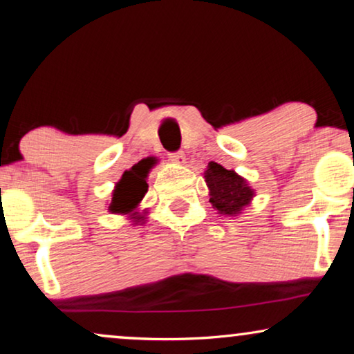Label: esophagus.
I'll list each match as a JSON object with an SVG mask.
<instances>
[{
  "label": "esophagus",
  "mask_w": 354,
  "mask_h": 354,
  "mask_svg": "<svg viewBox=\"0 0 354 354\" xmlns=\"http://www.w3.org/2000/svg\"><path fill=\"white\" fill-rule=\"evenodd\" d=\"M169 159H171L172 162L183 164L185 162V154H183L182 151H172V153H169Z\"/></svg>",
  "instance_id": "obj_1"
}]
</instances>
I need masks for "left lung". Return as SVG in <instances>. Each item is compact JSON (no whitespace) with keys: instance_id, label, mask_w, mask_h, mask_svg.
I'll list each match as a JSON object with an SVG mask.
<instances>
[{"instance_id":"1","label":"left lung","mask_w":354,"mask_h":354,"mask_svg":"<svg viewBox=\"0 0 354 354\" xmlns=\"http://www.w3.org/2000/svg\"><path fill=\"white\" fill-rule=\"evenodd\" d=\"M207 187L211 190L209 203L221 214H239L253 198V192L246 185L245 178L234 171H227L217 162H209L205 172Z\"/></svg>"}]
</instances>
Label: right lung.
I'll use <instances>...</instances> for the list:
<instances>
[{
    "instance_id": "obj_1",
    "label": "right lung",
    "mask_w": 354,
    "mask_h": 354,
    "mask_svg": "<svg viewBox=\"0 0 354 354\" xmlns=\"http://www.w3.org/2000/svg\"><path fill=\"white\" fill-rule=\"evenodd\" d=\"M149 167H151V161H142L137 166H133L132 171L124 174L122 180L118 183V188H115L113 195V203H111L109 211L127 214V212L137 207L148 190L145 178H147Z\"/></svg>"
}]
</instances>
